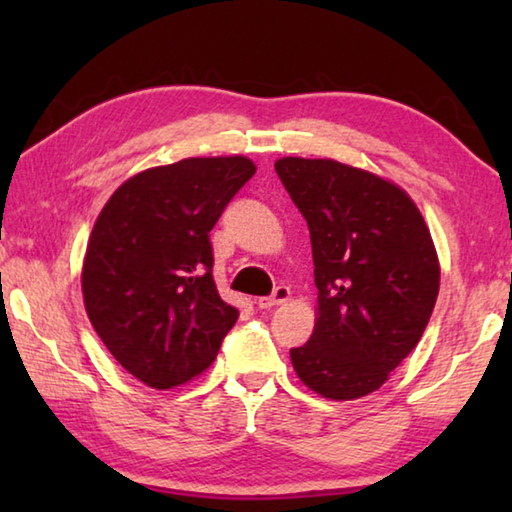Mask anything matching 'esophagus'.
<instances>
[{
	"label": "esophagus",
	"instance_id": "obj_1",
	"mask_svg": "<svg viewBox=\"0 0 512 512\" xmlns=\"http://www.w3.org/2000/svg\"><path fill=\"white\" fill-rule=\"evenodd\" d=\"M289 296H291L289 287H277V289L271 293V296L259 298V300H257V307H259V309H271V307H275V305H282V302H287Z\"/></svg>",
	"mask_w": 512,
	"mask_h": 512
}]
</instances>
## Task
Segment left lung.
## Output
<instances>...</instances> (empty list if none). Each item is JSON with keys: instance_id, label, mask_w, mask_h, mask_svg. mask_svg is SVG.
I'll return each mask as SVG.
<instances>
[{"instance_id": "8db88e82", "label": "left lung", "mask_w": 512, "mask_h": 512, "mask_svg": "<svg viewBox=\"0 0 512 512\" xmlns=\"http://www.w3.org/2000/svg\"><path fill=\"white\" fill-rule=\"evenodd\" d=\"M305 216L318 318L291 350L302 384L329 400H357L384 384L418 345L440 287V266L415 203L375 173L336 160L275 162Z\"/></svg>"}]
</instances>
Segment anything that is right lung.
Wrapping results in <instances>:
<instances>
[{
    "mask_svg": "<svg viewBox=\"0 0 512 512\" xmlns=\"http://www.w3.org/2000/svg\"><path fill=\"white\" fill-rule=\"evenodd\" d=\"M255 173L232 158H187L128 178L103 207L83 262V302L121 368L151 388L210 366L239 311L216 291L210 230Z\"/></svg>",
    "mask_w": 512,
    "mask_h": 512,
    "instance_id": "obj_1",
    "label": "right lung"
}]
</instances>
